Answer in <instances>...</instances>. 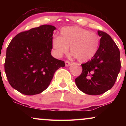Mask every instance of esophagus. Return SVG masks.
I'll use <instances>...</instances> for the list:
<instances>
[{
  "mask_svg": "<svg viewBox=\"0 0 126 126\" xmlns=\"http://www.w3.org/2000/svg\"><path fill=\"white\" fill-rule=\"evenodd\" d=\"M65 65H66V67L69 66L70 65V62L69 61H67V60H66V61H65Z\"/></svg>",
  "mask_w": 126,
  "mask_h": 126,
  "instance_id": "34e87169",
  "label": "esophagus"
}]
</instances>
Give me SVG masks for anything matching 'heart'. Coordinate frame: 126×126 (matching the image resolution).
Here are the masks:
<instances>
[{"instance_id":"obj_1","label":"heart","mask_w":126,"mask_h":126,"mask_svg":"<svg viewBox=\"0 0 126 126\" xmlns=\"http://www.w3.org/2000/svg\"><path fill=\"white\" fill-rule=\"evenodd\" d=\"M100 38L97 34L76 26L66 27L60 31V36L55 37L51 41V47L55 56L61 57L70 53L80 62L91 60L96 54L99 48Z\"/></svg>"}]
</instances>
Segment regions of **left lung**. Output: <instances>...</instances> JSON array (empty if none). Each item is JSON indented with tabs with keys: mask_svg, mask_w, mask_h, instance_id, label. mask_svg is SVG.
Returning a JSON list of instances; mask_svg holds the SVG:
<instances>
[{
	"mask_svg": "<svg viewBox=\"0 0 126 126\" xmlns=\"http://www.w3.org/2000/svg\"><path fill=\"white\" fill-rule=\"evenodd\" d=\"M99 46L92 59L82 64L81 75L75 79L76 86L83 93L101 95L114 86L120 71V53L111 37L98 31Z\"/></svg>",
	"mask_w": 126,
	"mask_h": 126,
	"instance_id": "1",
	"label": "left lung"
}]
</instances>
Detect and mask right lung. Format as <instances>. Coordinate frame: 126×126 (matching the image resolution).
<instances>
[{"label":"right lung","mask_w":126,"mask_h":126,"mask_svg":"<svg viewBox=\"0 0 126 126\" xmlns=\"http://www.w3.org/2000/svg\"><path fill=\"white\" fill-rule=\"evenodd\" d=\"M56 28L41 25L17 34L6 50L5 70L9 84L20 93H41L50 84L54 73L64 62L51 54L53 31Z\"/></svg>","instance_id":"add662e5"}]
</instances>
